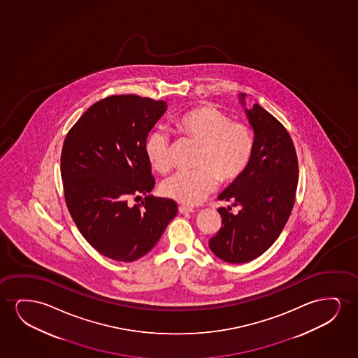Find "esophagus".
<instances>
[{"label": "esophagus", "instance_id": "esophagus-1", "mask_svg": "<svg viewBox=\"0 0 358 358\" xmlns=\"http://www.w3.org/2000/svg\"><path fill=\"white\" fill-rule=\"evenodd\" d=\"M178 211L181 213V214H188V213H193V209L189 208V206H178Z\"/></svg>", "mask_w": 358, "mask_h": 358}]
</instances>
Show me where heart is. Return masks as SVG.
<instances>
[{"mask_svg":"<svg viewBox=\"0 0 358 358\" xmlns=\"http://www.w3.org/2000/svg\"><path fill=\"white\" fill-rule=\"evenodd\" d=\"M172 126L181 137L199 147L196 171L176 173L162 185V194L183 206H196L215 189L217 180L231 183L250 166L255 152V134L250 124L231 121L214 105H201L173 118ZM148 162L155 171L171 170L170 143L160 131L145 142Z\"/></svg>","mask_w":358,"mask_h":358,"instance_id":"1","label":"heart"}]
</instances>
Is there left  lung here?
<instances>
[{
  "mask_svg": "<svg viewBox=\"0 0 358 358\" xmlns=\"http://www.w3.org/2000/svg\"><path fill=\"white\" fill-rule=\"evenodd\" d=\"M242 103L245 95H241ZM255 129V152L245 173L219 196L238 206L220 208V230L209 240L227 263H247L274 243L289 220L299 183V160L282 123L258 103L245 110Z\"/></svg>",
  "mask_w": 358,
  "mask_h": 358,
  "instance_id": "obj_1",
  "label": "left lung"
}]
</instances>
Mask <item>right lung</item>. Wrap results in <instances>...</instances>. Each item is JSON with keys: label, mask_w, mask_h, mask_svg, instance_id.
<instances>
[{"label": "right lung", "mask_w": 358, "mask_h": 358, "mask_svg": "<svg viewBox=\"0 0 358 358\" xmlns=\"http://www.w3.org/2000/svg\"><path fill=\"white\" fill-rule=\"evenodd\" d=\"M166 111L162 100L111 95L94 103L64 138L61 177L74 224L100 255L134 262L147 255L176 216V201L148 196L155 185L148 133ZM146 196L129 206V197Z\"/></svg>", "instance_id": "right-lung-1"}]
</instances>
